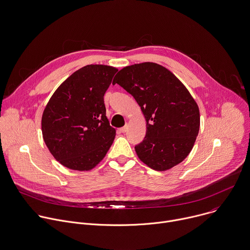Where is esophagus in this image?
<instances>
[{
    "mask_svg": "<svg viewBox=\"0 0 250 250\" xmlns=\"http://www.w3.org/2000/svg\"><path fill=\"white\" fill-rule=\"evenodd\" d=\"M126 129H127V125H125V126H123V127L120 128V131H121V132H125Z\"/></svg>",
    "mask_w": 250,
    "mask_h": 250,
    "instance_id": "esophagus-1",
    "label": "esophagus"
}]
</instances>
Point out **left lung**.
Returning a JSON list of instances; mask_svg holds the SVG:
<instances>
[{"label":"left lung","instance_id":"8db88e82","mask_svg":"<svg viewBox=\"0 0 250 250\" xmlns=\"http://www.w3.org/2000/svg\"><path fill=\"white\" fill-rule=\"evenodd\" d=\"M131 94L146 120V135L135 145L138 158L166 171L190 153L200 126L199 109L183 83L166 67L142 62L121 69L113 84Z\"/></svg>","mask_w":250,"mask_h":250}]
</instances>
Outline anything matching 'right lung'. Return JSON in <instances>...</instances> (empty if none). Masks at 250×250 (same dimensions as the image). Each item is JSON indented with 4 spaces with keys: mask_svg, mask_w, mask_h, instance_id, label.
<instances>
[{
    "mask_svg": "<svg viewBox=\"0 0 250 250\" xmlns=\"http://www.w3.org/2000/svg\"><path fill=\"white\" fill-rule=\"evenodd\" d=\"M117 68L89 64L55 91L42 116L44 141L64 167L88 171L105 157L116 129L106 117L104 95Z\"/></svg>",
    "mask_w": 250,
    "mask_h": 250,
    "instance_id": "add662e5",
    "label": "right lung"
}]
</instances>
